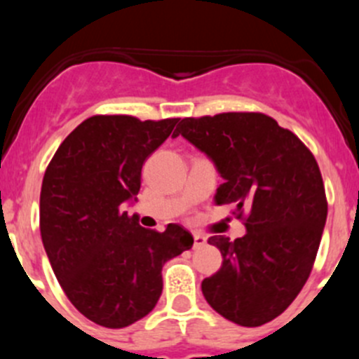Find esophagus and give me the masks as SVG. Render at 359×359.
Listing matches in <instances>:
<instances>
[{
    "instance_id": "obj_1",
    "label": "esophagus",
    "mask_w": 359,
    "mask_h": 359,
    "mask_svg": "<svg viewBox=\"0 0 359 359\" xmlns=\"http://www.w3.org/2000/svg\"><path fill=\"white\" fill-rule=\"evenodd\" d=\"M193 238H194V248H200V247H203V245L206 243V236H205V234L194 233Z\"/></svg>"
}]
</instances>
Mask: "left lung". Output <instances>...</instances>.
Returning <instances> with one entry per match:
<instances>
[{
    "instance_id": "8db88e82",
    "label": "left lung",
    "mask_w": 359,
    "mask_h": 359,
    "mask_svg": "<svg viewBox=\"0 0 359 359\" xmlns=\"http://www.w3.org/2000/svg\"><path fill=\"white\" fill-rule=\"evenodd\" d=\"M182 135L222 175L217 205L234 203L247 234L208 238L222 266L201 283L206 302L241 327L280 316L306 285L327 222L320 166L306 144L264 112L184 118Z\"/></svg>"
}]
</instances>
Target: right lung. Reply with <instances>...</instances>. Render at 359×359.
<instances>
[{"mask_svg": "<svg viewBox=\"0 0 359 359\" xmlns=\"http://www.w3.org/2000/svg\"><path fill=\"white\" fill-rule=\"evenodd\" d=\"M177 121L92 116L46 166L39 194L43 247L72 306L106 328L128 327L149 314L161 295L165 262L194 243L179 224L158 233L123 210L139 193L144 161Z\"/></svg>", "mask_w": 359, "mask_h": 359, "instance_id": "right-lung-1", "label": "right lung"}]
</instances>
